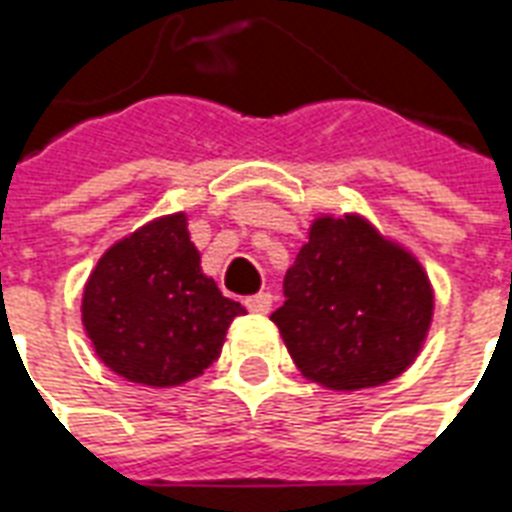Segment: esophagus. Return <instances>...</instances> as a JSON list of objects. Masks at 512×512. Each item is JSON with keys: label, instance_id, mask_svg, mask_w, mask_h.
Wrapping results in <instances>:
<instances>
[{"label": "esophagus", "instance_id": "obj_1", "mask_svg": "<svg viewBox=\"0 0 512 512\" xmlns=\"http://www.w3.org/2000/svg\"><path fill=\"white\" fill-rule=\"evenodd\" d=\"M271 304H274L271 293H257L252 298H246V309L255 314H268L271 312Z\"/></svg>", "mask_w": 512, "mask_h": 512}]
</instances>
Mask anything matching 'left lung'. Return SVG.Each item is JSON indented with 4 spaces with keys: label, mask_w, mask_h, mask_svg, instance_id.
I'll list each match as a JSON object with an SVG mask.
<instances>
[{
    "label": "left lung",
    "mask_w": 512,
    "mask_h": 512,
    "mask_svg": "<svg viewBox=\"0 0 512 512\" xmlns=\"http://www.w3.org/2000/svg\"><path fill=\"white\" fill-rule=\"evenodd\" d=\"M271 320L306 380L377 388L410 369L434 320V287L410 246L358 211L317 214Z\"/></svg>",
    "instance_id": "8db88e82"
}]
</instances>
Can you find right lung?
Segmentation results:
<instances>
[{
  "mask_svg": "<svg viewBox=\"0 0 512 512\" xmlns=\"http://www.w3.org/2000/svg\"><path fill=\"white\" fill-rule=\"evenodd\" d=\"M187 211L154 217L111 244L83 285L81 323L111 372L176 388L217 361L246 309L203 274Z\"/></svg>",
  "mask_w": 512,
  "mask_h": 512,
  "instance_id": "1",
  "label": "right lung"
}]
</instances>
